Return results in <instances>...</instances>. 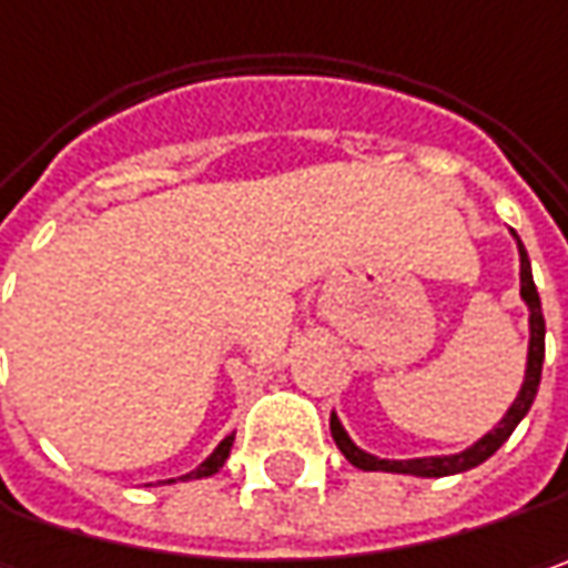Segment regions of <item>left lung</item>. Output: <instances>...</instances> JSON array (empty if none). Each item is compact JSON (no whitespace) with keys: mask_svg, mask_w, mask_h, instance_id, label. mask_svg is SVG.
Masks as SVG:
<instances>
[{"mask_svg":"<svg viewBox=\"0 0 568 568\" xmlns=\"http://www.w3.org/2000/svg\"><path fill=\"white\" fill-rule=\"evenodd\" d=\"M515 244H518V260H521V302L528 308V362H525V382L518 387V397L511 400V407L506 409V416L486 432L483 438H477L470 448L455 452V455H429V457H407V460H387V457L372 455L365 448H358L356 442L349 438V432L343 429L339 416L331 413V435L336 442V448L343 452V457L358 467V470H384V474H409V477H452V474H464L470 467L483 464L486 457H493L508 442V435L515 432V426L528 416L530 404L537 397L540 387V368H544V336H547V324H544V311H540V295L537 285L530 276V260L521 237L511 232Z\"/></svg>","mask_w":568,"mask_h":568,"instance_id":"8db88e82","label":"left lung"}]
</instances>
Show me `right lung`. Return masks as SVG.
<instances>
[{
    "label": "right lung",
    "instance_id": "1",
    "mask_svg": "<svg viewBox=\"0 0 568 568\" xmlns=\"http://www.w3.org/2000/svg\"><path fill=\"white\" fill-rule=\"evenodd\" d=\"M232 445H235V432L232 435H225L219 445H215V452H212L196 470H190V474H184V477H178L181 483L186 480H203V477H212V474H219L222 470V464L229 460V455H232ZM178 480H161V483H178Z\"/></svg>",
    "mask_w": 568,
    "mask_h": 568
}]
</instances>
